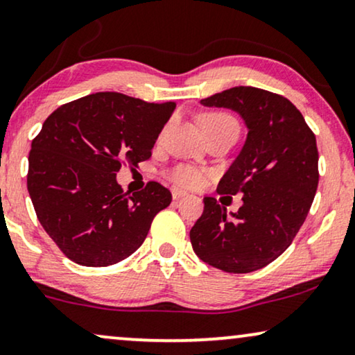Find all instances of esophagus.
<instances>
[{
  "label": "esophagus",
  "instance_id": "34e87169",
  "mask_svg": "<svg viewBox=\"0 0 355 355\" xmlns=\"http://www.w3.org/2000/svg\"><path fill=\"white\" fill-rule=\"evenodd\" d=\"M187 195V191H183V190H180V188H172V198L173 200H180V198H183V196Z\"/></svg>",
  "mask_w": 355,
  "mask_h": 355
}]
</instances>
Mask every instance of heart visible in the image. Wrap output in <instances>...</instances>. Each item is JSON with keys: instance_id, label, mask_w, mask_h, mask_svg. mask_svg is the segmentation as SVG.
I'll return each mask as SVG.
<instances>
[{"instance_id": "1", "label": "heart", "mask_w": 355, "mask_h": 355, "mask_svg": "<svg viewBox=\"0 0 355 355\" xmlns=\"http://www.w3.org/2000/svg\"><path fill=\"white\" fill-rule=\"evenodd\" d=\"M224 124H237L234 118H231L230 114L224 113H208L201 118V128L205 129H211V128H218V125H224ZM170 178L180 187H187V188H196L200 185H203L206 173L203 170L193 167V165L188 164H178L170 170Z\"/></svg>"}]
</instances>
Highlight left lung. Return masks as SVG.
Returning a JSON list of instances; mask_svg holds the SVG:
<instances>
[{
	"label": "left lung",
	"instance_id": "obj_1",
	"mask_svg": "<svg viewBox=\"0 0 355 355\" xmlns=\"http://www.w3.org/2000/svg\"><path fill=\"white\" fill-rule=\"evenodd\" d=\"M201 105L236 111L249 132L218 185L219 195H242V206L227 216L206 196L193 250L219 270H259L288 249L308 216L320 180L316 137L293 103L267 89L234 87Z\"/></svg>",
	"mask_w": 355,
	"mask_h": 355
}]
</instances>
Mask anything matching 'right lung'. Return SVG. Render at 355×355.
<instances>
[{
    "label": "right lung",
    "instance_id": "1",
    "mask_svg": "<svg viewBox=\"0 0 355 355\" xmlns=\"http://www.w3.org/2000/svg\"><path fill=\"white\" fill-rule=\"evenodd\" d=\"M175 110L101 92L57 107L29 152L28 190L39 223L75 263L106 267L141 248L152 219L172 201L157 182L124 193L121 165L137 167Z\"/></svg>",
    "mask_w": 355,
    "mask_h": 355
}]
</instances>
